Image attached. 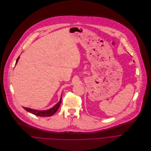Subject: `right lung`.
Here are the masks:
<instances>
[{"label":"right lung","mask_w":151,"mask_h":151,"mask_svg":"<svg viewBox=\"0 0 151 151\" xmlns=\"http://www.w3.org/2000/svg\"><path fill=\"white\" fill-rule=\"evenodd\" d=\"M20 59V56L17 58V60H16V65H17L19 60ZM61 102H62V95H61V97H60V101L59 102L56 104L53 108H50L49 109H47V110H35V109H30V108H24L23 107V108L26 110L28 112H29L33 114H35L36 116H40V117H47V116H52L54 113H55L57 110H58V109L59 108V106H60V104H61Z\"/></svg>","instance_id":"right-lung-1"}]
</instances>
